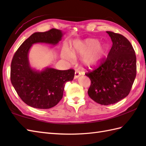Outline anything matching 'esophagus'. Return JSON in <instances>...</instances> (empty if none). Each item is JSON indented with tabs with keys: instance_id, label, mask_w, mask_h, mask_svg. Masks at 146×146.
Masks as SVG:
<instances>
[{
	"instance_id": "1",
	"label": "esophagus",
	"mask_w": 146,
	"mask_h": 146,
	"mask_svg": "<svg viewBox=\"0 0 146 146\" xmlns=\"http://www.w3.org/2000/svg\"><path fill=\"white\" fill-rule=\"evenodd\" d=\"M81 72H80V71H78V70H76V71H75V76H74V78L75 79H76V78H78V77L81 75Z\"/></svg>"
}]
</instances>
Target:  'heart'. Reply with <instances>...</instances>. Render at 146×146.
I'll return each mask as SVG.
<instances>
[{
    "mask_svg": "<svg viewBox=\"0 0 146 146\" xmlns=\"http://www.w3.org/2000/svg\"><path fill=\"white\" fill-rule=\"evenodd\" d=\"M108 50L107 45L99 44L96 39H87L83 41L75 40L70 51L66 49L61 51V56L67 61L73 60L77 54H83L82 62L87 66H94L102 61Z\"/></svg>",
    "mask_w": 146,
    "mask_h": 146,
    "instance_id": "heart-1",
    "label": "heart"
}]
</instances>
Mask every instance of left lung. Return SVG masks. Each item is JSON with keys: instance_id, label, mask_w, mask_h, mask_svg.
I'll list each match as a JSON object with an SVG mask.
<instances>
[{"instance_id": "obj_1", "label": "left lung", "mask_w": 146, "mask_h": 146, "mask_svg": "<svg viewBox=\"0 0 146 146\" xmlns=\"http://www.w3.org/2000/svg\"><path fill=\"white\" fill-rule=\"evenodd\" d=\"M112 46L106 60L85 75L91 80L89 97L97 103H117L131 91L136 76V56L131 42L120 34L107 31Z\"/></svg>"}]
</instances>
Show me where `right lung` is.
<instances>
[{
    "mask_svg": "<svg viewBox=\"0 0 146 146\" xmlns=\"http://www.w3.org/2000/svg\"><path fill=\"white\" fill-rule=\"evenodd\" d=\"M63 36V32L56 29L35 33L15 52L11 62V83L21 100L29 106L40 109L54 107L63 98L65 83L73 80L74 70L47 67L39 71L29 64V51L33 44L41 42L56 45Z\"/></svg>",
    "mask_w": 146,
    "mask_h": 146,
    "instance_id": "add662e5",
    "label": "right lung"
}]
</instances>
